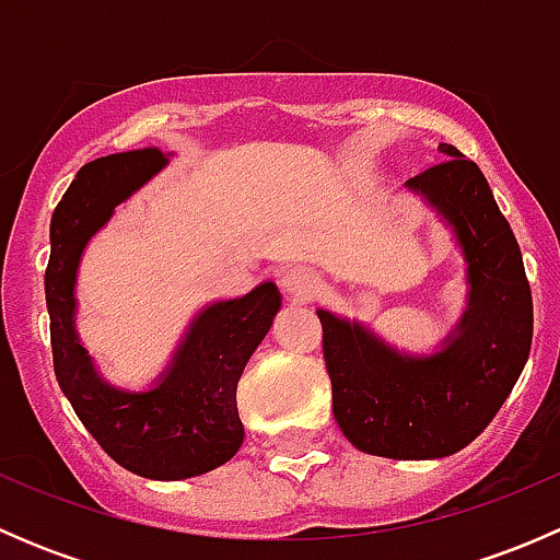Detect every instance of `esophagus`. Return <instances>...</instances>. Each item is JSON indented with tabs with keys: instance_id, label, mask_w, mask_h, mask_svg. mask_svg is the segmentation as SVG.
Here are the masks:
<instances>
[{
	"instance_id": "34e87169",
	"label": "esophagus",
	"mask_w": 560,
	"mask_h": 560,
	"mask_svg": "<svg viewBox=\"0 0 560 560\" xmlns=\"http://www.w3.org/2000/svg\"><path fill=\"white\" fill-rule=\"evenodd\" d=\"M281 287L290 292L292 298H301V301H308L319 292V276L314 273L306 265H292L281 273Z\"/></svg>"
}]
</instances>
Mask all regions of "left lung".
<instances>
[{"mask_svg":"<svg viewBox=\"0 0 560 560\" xmlns=\"http://www.w3.org/2000/svg\"><path fill=\"white\" fill-rule=\"evenodd\" d=\"M444 160L409 178L455 228L468 262V308L447 347L406 358L358 322L319 312L332 415L369 455L431 460L488 428L515 387L534 336L523 254L477 162L442 143Z\"/></svg>","mask_w":560,"mask_h":560,"instance_id":"8db88e82","label":"left lung"}]
</instances>
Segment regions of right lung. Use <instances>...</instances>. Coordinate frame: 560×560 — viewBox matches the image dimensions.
<instances>
[{
    "mask_svg": "<svg viewBox=\"0 0 560 560\" xmlns=\"http://www.w3.org/2000/svg\"><path fill=\"white\" fill-rule=\"evenodd\" d=\"M162 165L165 154L151 145L100 156L78 171L50 219L45 303L56 380L78 420L118 466L173 482L222 466L244 444L235 393L248 358L270 330L281 295L273 281H265L244 298L200 312L167 374L149 393H124L94 374L72 325L78 262L113 208Z\"/></svg>",
    "mask_w": 560,
    "mask_h": 560,
    "instance_id": "1",
    "label": "right lung"
}]
</instances>
